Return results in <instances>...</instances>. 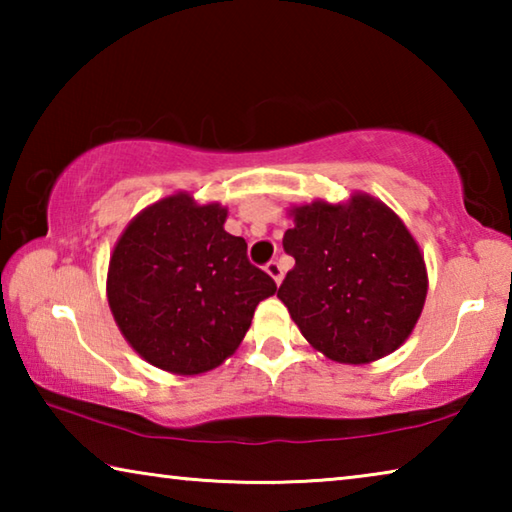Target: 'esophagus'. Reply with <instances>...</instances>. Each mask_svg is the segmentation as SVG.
<instances>
[{
	"label": "esophagus",
	"mask_w": 512,
	"mask_h": 512,
	"mask_svg": "<svg viewBox=\"0 0 512 512\" xmlns=\"http://www.w3.org/2000/svg\"><path fill=\"white\" fill-rule=\"evenodd\" d=\"M266 273L271 275L277 284H280V282H282V277H284V271H282L280 262H268V264H266Z\"/></svg>",
	"instance_id": "1"
}]
</instances>
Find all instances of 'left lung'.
Returning a JSON list of instances; mask_svg holds the SVG:
<instances>
[{
  "label": "left lung",
  "instance_id": "obj_1",
  "mask_svg": "<svg viewBox=\"0 0 512 512\" xmlns=\"http://www.w3.org/2000/svg\"><path fill=\"white\" fill-rule=\"evenodd\" d=\"M293 221L282 246L296 266L277 298L302 336L341 363H368L400 348L427 298V268L397 214L357 194L348 205L296 207Z\"/></svg>",
  "mask_w": 512,
  "mask_h": 512
}]
</instances>
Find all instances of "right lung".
<instances>
[{"mask_svg": "<svg viewBox=\"0 0 512 512\" xmlns=\"http://www.w3.org/2000/svg\"><path fill=\"white\" fill-rule=\"evenodd\" d=\"M225 216L216 203L169 196L135 216L110 257L112 316L162 370L198 375L219 366L239 348L255 307L277 291L250 264L244 237L223 230Z\"/></svg>", "mask_w": 512, "mask_h": 512, "instance_id": "add662e5", "label": "right lung"}]
</instances>
